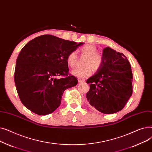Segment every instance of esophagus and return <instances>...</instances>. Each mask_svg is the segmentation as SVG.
Instances as JSON below:
<instances>
[{
  "label": "esophagus",
  "mask_w": 152,
  "mask_h": 152,
  "mask_svg": "<svg viewBox=\"0 0 152 152\" xmlns=\"http://www.w3.org/2000/svg\"><path fill=\"white\" fill-rule=\"evenodd\" d=\"M78 82L80 83H84L85 82V80H81V79H78Z\"/></svg>",
  "instance_id": "34e87169"
}]
</instances>
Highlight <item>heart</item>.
<instances>
[{
  "label": "heart",
  "mask_w": 152,
  "mask_h": 152,
  "mask_svg": "<svg viewBox=\"0 0 152 152\" xmlns=\"http://www.w3.org/2000/svg\"><path fill=\"white\" fill-rule=\"evenodd\" d=\"M80 51L82 56L86 57L84 63V66L86 67L82 69H74L71 71V74L77 78L85 79L91 74V68L96 70L101 67L103 59L102 56L97 53L96 48L93 45H85L80 49ZM77 61V55L75 51L69 53L66 57V62L70 67H75Z\"/></svg>",
  "instance_id": "1"
}]
</instances>
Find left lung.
Returning <instances> with one entry per match:
<instances>
[{"label":"left lung","instance_id":"8db88e82","mask_svg":"<svg viewBox=\"0 0 152 152\" xmlns=\"http://www.w3.org/2000/svg\"><path fill=\"white\" fill-rule=\"evenodd\" d=\"M101 67L86 83L90 90L86 98L90 104L104 114L123 109L132 94L131 64L121 53L106 47L103 49Z\"/></svg>","mask_w":152,"mask_h":152}]
</instances>
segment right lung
<instances>
[{"label":"right lung","instance_id":"1","mask_svg":"<svg viewBox=\"0 0 152 152\" xmlns=\"http://www.w3.org/2000/svg\"><path fill=\"white\" fill-rule=\"evenodd\" d=\"M83 43L45 34L21 50L14 80L21 102L29 110L46 115L60 106L64 91L78 83L76 77L69 74L66 57Z\"/></svg>","mask_w":152,"mask_h":152}]
</instances>
